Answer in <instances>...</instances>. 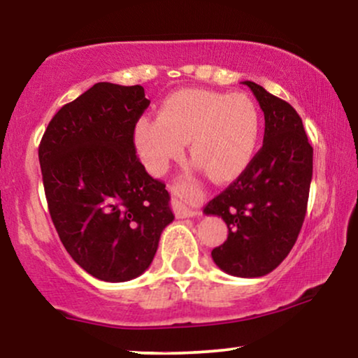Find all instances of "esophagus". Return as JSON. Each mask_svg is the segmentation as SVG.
I'll use <instances>...</instances> for the list:
<instances>
[{
	"label": "esophagus",
	"mask_w": 358,
	"mask_h": 358,
	"mask_svg": "<svg viewBox=\"0 0 358 358\" xmlns=\"http://www.w3.org/2000/svg\"><path fill=\"white\" fill-rule=\"evenodd\" d=\"M171 201H173V211L176 214V217L185 219V217H196L199 216V211L192 204L187 203V199L182 194V189L175 188L173 189V196H171Z\"/></svg>",
	"instance_id": "obj_1"
}]
</instances>
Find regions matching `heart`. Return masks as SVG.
I'll return each instance as SVG.
<instances>
[{"instance_id": "obj_1", "label": "heart", "mask_w": 358, "mask_h": 358, "mask_svg": "<svg viewBox=\"0 0 358 358\" xmlns=\"http://www.w3.org/2000/svg\"><path fill=\"white\" fill-rule=\"evenodd\" d=\"M260 131V111L247 94L185 88L164 99L159 117L137 119L132 141L152 175H165L188 142L196 166L214 182L224 183L249 166Z\"/></svg>"}]
</instances>
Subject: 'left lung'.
<instances>
[{"mask_svg":"<svg viewBox=\"0 0 358 358\" xmlns=\"http://www.w3.org/2000/svg\"><path fill=\"white\" fill-rule=\"evenodd\" d=\"M242 83L264 111V145L203 213L222 217L229 229L227 241L211 252L214 264L232 276L259 278L282 264L301 231L313 178V147L292 104L254 82Z\"/></svg>","mask_w":358,"mask_h":358,"instance_id":"obj_1","label":"left lung"}]
</instances>
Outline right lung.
<instances>
[{
	"label": "right lung",
	"instance_id": "obj_1",
	"mask_svg": "<svg viewBox=\"0 0 358 358\" xmlns=\"http://www.w3.org/2000/svg\"><path fill=\"white\" fill-rule=\"evenodd\" d=\"M141 85H93L59 109L39 145L52 222L94 278L129 282L154 260L173 221L165 185L136 155L132 131L149 108Z\"/></svg>",
	"mask_w": 358,
	"mask_h": 358
}]
</instances>
